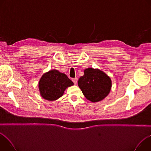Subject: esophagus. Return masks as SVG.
I'll return each mask as SVG.
<instances>
[{
    "mask_svg": "<svg viewBox=\"0 0 151 151\" xmlns=\"http://www.w3.org/2000/svg\"><path fill=\"white\" fill-rule=\"evenodd\" d=\"M72 81L73 82V83H74L75 84H76L77 82H78V78H75L72 79Z\"/></svg>",
    "mask_w": 151,
    "mask_h": 151,
    "instance_id": "1",
    "label": "esophagus"
}]
</instances>
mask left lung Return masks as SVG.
I'll list each match as a JSON object with an SVG mask.
<instances>
[{"label":"left lung","instance_id":"1","mask_svg":"<svg viewBox=\"0 0 151 151\" xmlns=\"http://www.w3.org/2000/svg\"><path fill=\"white\" fill-rule=\"evenodd\" d=\"M78 83L86 99L94 103L103 100L112 87L110 77L103 71L93 68L86 69Z\"/></svg>","mask_w":151,"mask_h":151}]
</instances>
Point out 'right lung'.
I'll return each mask as SVG.
<instances>
[{"label":"right lung","instance_id":"right-lung-1","mask_svg":"<svg viewBox=\"0 0 151 151\" xmlns=\"http://www.w3.org/2000/svg\"><path fill=\"white\" fill-rule=\"evenodd\" d=\"M73 85L66 74L53 69L42 75L39 82V89L44 99L54 101L61 97L66 89Z\"/></svg>","mask_w":151,"mask_h":151}]
</instances>
